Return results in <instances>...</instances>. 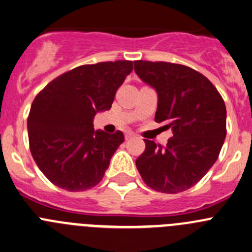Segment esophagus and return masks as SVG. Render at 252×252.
<instances>
[{
    "label": "esophagus",
    "mask_w": 252,
    "mask_h": 252,
    "mask_svg": "<svg viewBox=\"0 0 252 252\" xmlns=\"http://www.w3.org/2000/svg\"><path fill=\"white\" fill-rule=\"evenodd\" d=\"M135 138V135H134L133 133H126V140H130V139Z\"/></svg>",
    "instance_id": "34e87169"
}]
</instances>
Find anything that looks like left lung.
I'll use <instances>...</instances> for the list:
<instances>
[{"mask_svg": "<svg viewBox=\"0 0 252 252\" xmlns=\"http://www.w3.org/2000/svg\"><path fill=\"white\" fill-rule=\"evenodd\" d=\"M134 69L157 91L155 121L173 131L166 146L145 139L136 168L156 191H185L217 161L227 135L224 101L205 75L187 65L135 61Z\"/></svg>", "mask_w": 252, "mask_h": 252, "instance_id": "1", "label": "left lung"}]
</instances>
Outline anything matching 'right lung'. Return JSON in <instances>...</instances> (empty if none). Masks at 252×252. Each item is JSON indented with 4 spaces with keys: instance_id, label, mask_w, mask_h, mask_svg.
I'll return each mask as SVG.
<instances>
[{
    "instance_id": "right-lung-1",
    "label": "right lung",
    "mask_w": 252,
    "mask_h": 252,
    "mask_svg": "<svg viewBox=\"0 0 252 252\" xmlns=\"http://www.w3.org/2000/svg\"><path fill=\"white\" fill-rule=\"evenodd\" d=\"M131 70V61L79 65L53 79L32 101L28 117L30 152L56 187L84 191L102 180L124 135L121 130H95L94 117L110 110Z\"/></svg>"
}]
</instances>
